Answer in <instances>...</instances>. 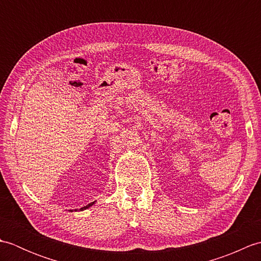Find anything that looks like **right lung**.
Returning a JSON list of instances; mask_svg holds the SVG:
<instances>
[{
  "label": "right lung",
  "instance_id": "1",
  "mask_svg": "<svg viewBox=\"0 0 261 261\" xmlns=\"http://www.w3.org/2000/svg\"><path fill=\"white\" fill-rule=\"evenodd\" d=\"M93 204H94V202H93V203H90V204H88V205H86V206H84V207H82L81 210H85V208H87V207H90L91 205H93Z\"/></svg>",
  "mask_w": 261,
  "mask_h": 261
}]
</instances>
